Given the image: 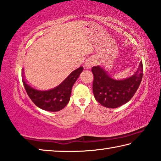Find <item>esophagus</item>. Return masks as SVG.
Listing matches in <instances>:
<instances>
[{"instance_id":"obj_1","label":"esophagus","mask_w":161,"mask_h":161,"mask_svg":"<svg viewBox=\"0 0 161 161\" xmlns=\"http://www.w3.org/2000/svg\"><path fill=\"white\" fill-rule=\"evenodd\" d=\"M92 62H91V60H87L85 62V69H90V68L92 67Z\"/></svg>"}]
</instances>
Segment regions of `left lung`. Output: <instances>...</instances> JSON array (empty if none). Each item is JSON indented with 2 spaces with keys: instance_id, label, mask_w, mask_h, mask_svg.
<instances>
[{
  "instance_id": "left-lung-1",
  "label": "left lung",
  "mask_w": 161,
  "mask_h": 161,
  "mask_svg": "<svg viewBox=\"0 0 161 161\" xmlns=\"http://www.w3.org/2000/svg\"><path fill=\"white\" fill-rule=\"evenodd\" d=\"M92 92L96 100L107 108H117L133 98L143 76V64L140 62L136 72L125 80H117L108 75L100 66L92 68Z\"/></svg>"
}]
</instances>
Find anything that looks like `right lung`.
<instances>
[{"mask_svg":"<svg viewBox=\"0 0 161 161\" xmlns=\"http://www.w3.org/2000/svg\"><path fill=\"white\" fill-rule=\"evenodd\" d=\"M82 71L83 67H80L71 72L58 87L48 90H38L33 87L23 78L22 82L27 94L38 107L49 112H58L63 109L69 103L72 87Z\"/></svg>","mask_w":161,"mask_h":161,"instance_id":"right-lung-1","label":"right lung"}]
</instances>
